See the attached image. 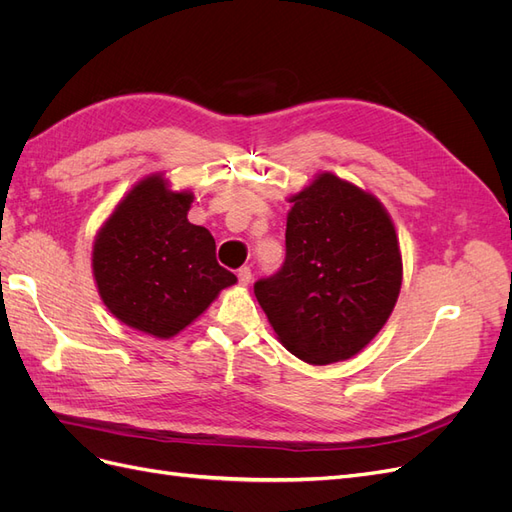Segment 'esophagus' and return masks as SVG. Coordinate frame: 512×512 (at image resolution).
<instances>
[{"instance_id": "obj_1", "label": "esophagus", "mask_w": 512, "mask_h": 512, "mask_svg": "<svg viewBox=\"0 0 512 512\" xmlns=\"http://www.w3.org/2000/svg\"><path fill=\"white\" fill-rule=\"evenodd\" d=\"M237 277H239L241 284H250L252 282V269L250 267H241L237 271Z\"/></svg>"}]
</instances>
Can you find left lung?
I'll return each instance as SVG.
<instances>
[{"instance_id": "1", "label": "left lung", "mask_w": 512, "mask_h": 512, "mask_svg": "<svg viewBox=\"0 0 512 512\" xmlns=\"http://www.w3.org/2000/svg\"><path fill=\"white\" fill-rule=\"evenodd\" d=\"M286 258L254 294L280 342L301 361L350 359L389 320L401 288V254L378 200L322 173L290 198Z\"/></svg>"}]
</instances>
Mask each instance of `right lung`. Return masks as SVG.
I'll return each mask as SVG.
<instances>
[{"label": "right lung", "mask_w": 512, "mask_h": 512, "mask_svg": "<svg viewBox=\"0 0 512 512\" xmlns=\"http://www.w3.org/2000/svg\"><path fill=\"white\" fill-rule=\"evenodd\" d=\"M194 196L147 177L121 200L94 243L104 305L128 327L173 337L237 282L215 258V239L188 222Z\"/></svg>", "instance_id": "right-lung-1"}]
</instances>
